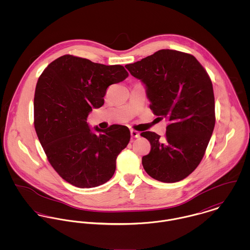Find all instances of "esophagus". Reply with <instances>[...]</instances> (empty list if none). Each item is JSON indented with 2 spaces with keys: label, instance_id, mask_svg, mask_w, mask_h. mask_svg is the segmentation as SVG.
<instances>
[{
  "label": "esophagus",
  "instance_id": "obj_1",
  "mask_svg": "<svg viewBox=\"0 0 250 250\" xmlns=\"http://www.w3.org/2000/svg\"><path fill=\"white\" fill-rule=\"evenodd\" d=\"M131 136L133 138H140V133L138 131H135V130H131Z\"/></svg>",
  "mask_w": 250,
  "mask_h": 250
}]
</instances>
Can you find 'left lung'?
<instances>
[{
	"instance_id": "left-lung-1",
	"label": "left lung",
	"mask_w": 250,
	"mask_h": 250,
	"mask_svg": "<svg viewBox=\"0 0 250 250\" xmlns=\"http://www.w3.org/2000/svg\"><path fill=\"white\" fill-rule=\"evenodd\" d=\"M125 67L146 84L153 113L168 121L164 139L154 132L141 134L151 144L143 157L144 170L164 183L188 177L203 159L214 131L210 76L192 55L168 49Z\"/></svg>"
}]
</instances>
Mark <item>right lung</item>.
<instances>
[{"label":"right lung","instance_id":"obj_1","mask_svg":"<svg viewBox=\"0 0 250 250\" xmlns=\"http://www.w3.org/2000/svg\"><path fill=\"white\" fill-rule=\"evenodd\" d=\"M129 76L122 65H104L64 55L52 62L36 83L35 129L57 173L77 188L105 184L116 158L130 142L128 127L110 125L91 133L86 122L92 107L104 105L107 88Z\"/></svg>","mask_w":250,"mask_h":250}]
</instances>
